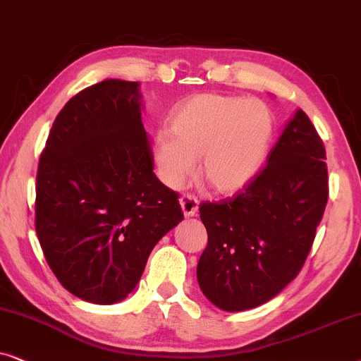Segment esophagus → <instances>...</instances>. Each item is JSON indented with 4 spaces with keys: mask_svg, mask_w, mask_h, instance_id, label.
Masks as SVG:
<instances>
[{
    "mask_svg": "<svg viewBox=\"0 0 361 361\" xmlns=\"http://www.w3.org/2000/svg\"><path fill=\"white\" fill-rule=\"evenodd\" d=\"M180 204H181V209H183L186 218H190V216H195L196 213H198L200 200H198V196H195L191 193H183L180 198Z\"/></svg>",
    "mask_w": 361,
    "mask_h": 361,
    "instance_id": "obj_1",
    "label": "esophagus"
}]
</instances>
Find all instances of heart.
Here are the masks:
<instances>
[{"instance_id": "b5f03b06", "label": "heart", "mask_w": 361, "mask_h": 361, "mask_svg": "<svg viewBox=\"0 0 361 361\" xmlns=\"http://www.w3.org/2000/svg\"><path fill=\"white\" fill-rule=\"evenodd\" d=\"M274 133L271 110L262 100L200 94L178 105L170 133L155 138L161 180L178 188L201 157L203 180L219 193H234L256 176Z\"/></svg>"}]
</instances>
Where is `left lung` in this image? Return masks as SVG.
<instances>
[{
    "label": "left lung",
    "mask_w": 361,
    "mask_h": 361,
    "mask_svg": "<svg viewBox=\"0 0 361 361\" xmlns=\"http://www.w3.org/2000/svg\"><path fill=\"white\" fill-rule=\"evenodd\" d=\"M329 200L325 147L304 110H297L266 165L233 198L206 201L208 231L198 282L226 312L276 297L300 272Z\"/></svg>",
    "instance_id": "8db88e82"
}]
</instances>
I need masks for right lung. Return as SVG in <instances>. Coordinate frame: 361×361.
I'll use <instances>...</instances> for the list:
<instances>
[{"mask_svg":"<svg viewBox=\"0 0 361 361\" xmlns=\"http://www.w3.org/2000/svg\"><path fill=\"white\" fill-rule=\"evenodd\" d=\"M138 84L80 90L52 123L36 175L35 226L62 287L92 304L135 289L155 244L185 218L153 173Z\"/></svg>","mask_w":361,"mask_h":361,"instance_id":"1","label":"right lung"}]
</instances>
